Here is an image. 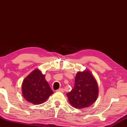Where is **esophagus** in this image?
Returning <instances> with one entry per match:
<instances>
[{
    "label": "esophagus",
    "instance_id": "34e87169",
    "mask_svg": "<svg viewBox=\"0 0 127 127\" xmlns=\"http://www.w3.org/2000/svg\"><path fill=\"white\" fill-rule=\"evenodd\" d=\"M58 92H62V93H64V89L63 88H60L59 89V90H57Z\"/></svg>",
    "mask_w": 127,
    "mask_h": 127
}]
</instances>
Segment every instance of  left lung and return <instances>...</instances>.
<instances>
[{
	"label": "left lung",
	"instance_id": "8db88e82",
	"mask_svg": "<svg viewBox=\"0 0 127 127\" xmlns=\"http://www.w3.org/2000/svg\"><path fill=\"white\" fill-rule=\"evenodd\" d=\"M98 94L97 82L90 71L86 70L76 74L74 87L67 96L72 106L82 109L95 102Z\"/></svg>",
	"mask_w": 127,
	"mask_h": 127
}]
</instances>
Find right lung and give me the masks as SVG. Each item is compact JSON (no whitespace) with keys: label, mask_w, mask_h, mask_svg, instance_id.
I'll list each match as a JSON object with an SVG mask.
<instances>
[{"label":"right lung","mask_w":127,"mask_h":127,"mask_svg":"<svg viewBox=\"0 0 127 127\" xmlns=\"http://www.w3.org/2000/svg\"><path fill=\"white\" fill-rule=\"evenodd\" d=\"M22 92L26 101L38 105L44 102L53 93L45 79V75L37 69L32 72L23 81Z\"/></svg>","instance_id":"add662e5"}]
</instances>
